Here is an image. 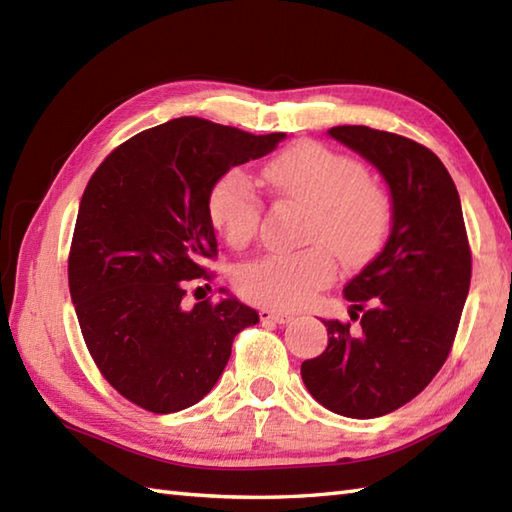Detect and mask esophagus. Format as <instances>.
Returning <instances> with one entry per match:
<instances>
[{"instance_id": "obj_1", "label": "esophagus", "mask_w": 512, "mask_h": 512, "mask_svg": "<svg viewBox=\"0 0 512 512\" xmlns=\"http://www.w3.org/2000/svg\"><path fill=\"white\" fill-rule=\"evenodd\" d=\"M259 319H262L264 323H288V321L295 319V314L284 312V310L262 308V310H259Z\"/></svg>"}]
</instances>
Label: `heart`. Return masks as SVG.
Masks as SVG:
<instances>
[{"label":"heart","mask_w":512,"mask_h":512,"mask_svg":"<svg viewBox=\"0 0 512 512\" xmlns=\"http://www.w3.org/2000/svg\"><path fill=\"white\" fill-rule=\"evenodd\" d=\"M262 173L277 198L310 209L306 242L317 246L244 266L237 273V290L248 301L277 310L306 306L336 275L331 249L343 266L361 268L385 246L391 200L367 178L363 162L306 140L268 160ZM206 206L213 228L231 248L242 250L257 237L264 202L242 171H226L213 184Z\"/></svg>","instance_id":"heart-1"}]
</instances>
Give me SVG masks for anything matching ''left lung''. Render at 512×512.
Segmentation results:
<instances>
[{
  "label": "left lung",
  "instance_id": "8db88e82",
  "mask_svg": "<svg viewBox=\"0 0 512 512\" xmlns=\"http://www.w3.org/2000/svg\"><path fill=\"white\" fill-rule=\"evenodd\" d=\"M328 134L383 173L391 233L345 286L361 330L323 321L328 347L301 363V378L325 409L367 420L407 405L447 361L471 286V246L458 189L431 149L365 125Z\"/></svg>",
  "mask_w": 512,
  "mask_h": 512
}]
</instances>
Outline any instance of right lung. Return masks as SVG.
Here are the masks:
<instances>
[{"label": "right lung", "instance_id": "add662e5", "mask_svg": "<svg viewBox=\"0 0 512 512\" xmlns=\"http://www.w3.org/2000/svg\"><path fill=\"white\" fill-rule=\"evenodd\" d=\"M255 136L198 116L145 129L107 156L83 191L68 257L83 341L118 394L151 413L200 402L259 314L228 297L184 306L217 257L209 193L224 173L270 154Z\"/></svg>", "mask_w": 512, "mask_h": 512}]
</instances>
